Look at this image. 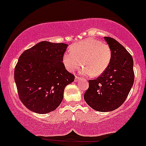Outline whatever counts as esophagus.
I'll list each match as a JSON object with an SVG mask.
<instances>
[{
    "label": "esophagus",
    "instance_id": "34e87169",
    "mask_svg": "<svg viewBox=\"0 0 146 146\" xmlns=\"http://www.w3.org/2000/svg\"><path fill=\"white\" fill-rule=\"evenodd\" d=\"M80 80H81V78H79V77H78V76H75V82H78L80 81Z\"/></svg>",
    "mask_w": 146,
    "mask_h": 146
}]
</instances>
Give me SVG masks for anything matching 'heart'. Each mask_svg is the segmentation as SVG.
<instances>
[{"mask_svg": "<svg viewBox=\"0 0 146 146\" xmlns=\"http://www.w3.org/2000/svg\"><path fill=\"white\" fill-rule=\"evenodd\" d=\"M109 46L97 40L88 38L78 42L64 53L62 62L66 69L74 72L83 64L84 75L99 76L107 69L111 60Z\"/></svg>", "mask_w": 146, "mask_h": 146, "instance_id": "1", "label": "heart"}]
</instances>
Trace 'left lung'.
<instances>
[{
    "mask_svg": "<svg viewBox=\"0 0 146 146\" xmlns=\"http://www.w3.org/2000/svg\"><path fill=\"white\" fill-rule=\"evenodd\" d=\"M104 40L111 50L107 69L96 80H89L84 95L86 104L99 112H110L121 106L131 89L135 80L133 59L128 51L110 37Z\"/></svg>",
    "mask_w": 146,
    "mask_h": 146,
    "instance_id": "left-lung-1",
    "label": "left lung"
}]
</instances>
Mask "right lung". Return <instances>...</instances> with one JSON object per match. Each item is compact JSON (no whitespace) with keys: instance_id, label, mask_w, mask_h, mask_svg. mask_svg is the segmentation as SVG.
<instances>
[{"instance_id":"add662e5","label":"right lung","mask_w":146,"mask_h":146,"mask_svg":"<svg viewBox=\"0 0 146 146\" xmlns=\"http://www.w3.org/2000/svg\"><path fill=\"white\" fill-rule=\"evenodd\" d=\"M64 43L43 41L22 53L15 67L14 80L20 100L34 113L46 114L59 106L64 90L74 81L62 57Z\"/></svg>"}]
</instances>
